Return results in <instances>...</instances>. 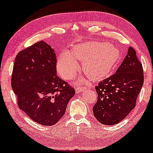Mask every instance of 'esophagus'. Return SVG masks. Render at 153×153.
Listing matches in <instances>:
<instances>
[{
    "label": "esophagus",
    "instance_id": "obj_1",
    "mask_svg": "<svg viewBox=\"0 0 153 153\" xmlns=\"http://www.w3.org/2000/svg\"><path fill=\"white\" fill-rule=\"evenodd\" d=\"M85 89H86L85 87L79 86V87H77L76 89V93H80V92H81V91H83V90H85Z\"/></svg>",
    "mask_w": 153,
    "mask_h": 153
}]
</instances>
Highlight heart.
<instances>
[{
  "mask_svg": "<svg viewBox=\"0 0 153 153\" xmlns=\"http://www.w3.org/2000/svg\"><path fill=\"white\" fill-rule=\"evenodd\" d=\"M120 55L118 48L106 42H85L74 47L70 53L64 51L61 54L57 68L60 76L69 80L79 70L76 61H82L83 72L91 80L98 81L111 73Z\"/></svg>",
  "mask_w": 153,
  "mask_h": 153,
  "instance_id": "b5f03b06",
  "label": "heart"
}]
</instances>
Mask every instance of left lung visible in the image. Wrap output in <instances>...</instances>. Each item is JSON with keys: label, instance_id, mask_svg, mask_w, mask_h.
Returning <instances> with one entry per match:
<instances>
[{"label": "left lung", "instance_id": "8db88e82", "mask_svg": "<svg viewBox=\"0 0 153 153\" xmlns=\"http://www.w3.org/2000/svg\"><path fill=\"white\" fill-rule=\"evenodd\" d=\"M143 84L142 65L130 46L116 73L96 86L98 98L93 107L94 116L105 125L119 123L135 107Z\"/></svg>", "mask_w": 153, "mask_h": 153}]
</instances>
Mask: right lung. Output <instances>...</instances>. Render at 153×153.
Segmentation results:
<instances>
[{
    "label": "right lung",
    "instance_id": "add662e5",
    "mask_svg": "<svg viewBox=\"0 0 153 153\" xmlns=\"http://www.w3.org/2000/svg\"><path fill=\"white\" fill-rule=\"evenodd\" d=\"M54 49L40 41L21 51L14 62L11 87L18 105L32 120L52 126L65 114L75 90L57 76Z\"/></svg>",
    "mask_w": 153,
    "mask_h": 153
}]
</instances>
